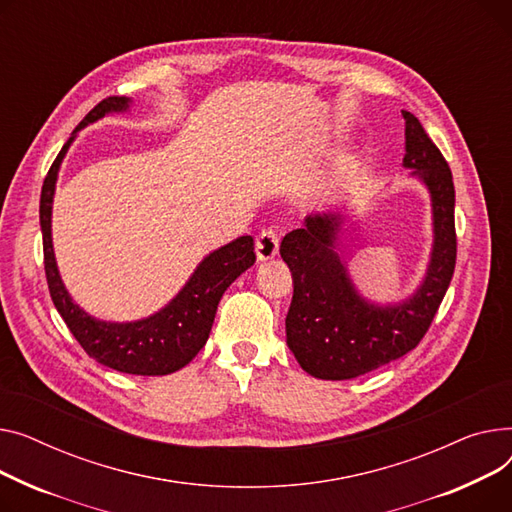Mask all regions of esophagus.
Wrapping results in <instances>:
<instances>
[{"label":"esophagus","instance_id":"obj_1","mask_svg":"<svg viewBox=\"0 0 512 512\" xmlns=\"http://www.w3.org/2000/svg\"><path fill=\"white\" fill-rule=\"evenodd\" d=\"M258 260H270L279 254V231L275 227H266L256 237Z\"/></svg>","mask_w":512,"mask_h":512}]
</instances>
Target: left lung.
Listing matches in <instances>:
<instances>
[{"label":"left lung","instance_id":"left-lung-1","mask_svg":"<svg viewBox=\"0 0 512 512\" xmlns=\"http://www.w3.org/2000/svg\"><path fill=\"white\" fill-rule=\"evenodd\" d=\"M405 157L428 186L434 206V252L428 277L405 304L376 308L359 297L335 252L341 217H308L287 233L281 256L293 273L285 318L287 345L299 366L322 380H349L403 357L419 345L442 304L457 262L455 186L440 148L419 119L403 111Z\"/></svg>","mask_w":512,"mask_h":512}]
</instances>
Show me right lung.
I'll return each mask as SVG.
<instances>
[{
    "instance_id": "add662e5",
    "label": "right lung",
    "mask_w": 512,
    "mask_h": 512,
    "mask_svg": "<svg viewBox=\"0 0 512 512\" xmlns=\"http://www.w3.org/2000/svg\"><path fill=\"white\" fill-rule=\"evenodd\" d=\"M122 109H128L126 97H107L86 113L76 132L86 124L97 122L105 113ZM72 140L74 138L64 144L49 167L39 206L45 277L53 304L86 355L97 359L99 364L136 376H165L177 372L179 368L188 366L204 347L225 289L256 262L254 237H237L235 242L206 256L188 285L155 316L128 324L90 318L72 302L62 279H59L51 246V202L55 179L59 163H62Z\"/></svg>"
}]
</instances>
